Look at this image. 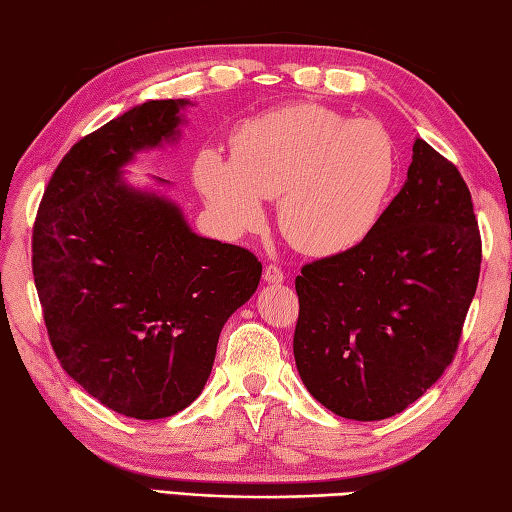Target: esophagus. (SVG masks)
I'll return each mask as SVG.
<instances>
[{"label":"esophagus","mask_w":512,"mask_h":512,"mask_svg":"<svg viewBox=\"0 0 512 512\" xmlns=\"http://www.w3.org/2000/svg\"><path fill=\"white\" fill-rule=\"evenodd\" d=\"M264 279H266L268 284H282L284 279H286V275H284V270L279 268L277 264H268L264 268Z\"/></svg>","instance_id":"34e87169"}]
</instances>
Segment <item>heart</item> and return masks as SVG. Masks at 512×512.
I'll use <instances>...</instances> for the list:
<instances>
[{"mask_svg": "<svg viewBox=\"0 0 512 512\" xmlns=\"http://www.w3.org/2000/svg\"><path fill=\"white\" fill-rule=\"evenodd\" d=\"M193 179L230 233L262 224L264 199L279 197L288 242L330 257L364 244L377 228L397 179V148L377 119L293 104L244 119L230 135V155L199 150Z\"/></svg>", "mask_w": 512, "mask_h": 512, "instance_id": "obj_1", "label": "heart"}]
</instances>
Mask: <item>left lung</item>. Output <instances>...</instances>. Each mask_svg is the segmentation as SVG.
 Segmentation results:
<instances>
[{"instance_id": "left-lung-1", "label": "left lung", "mask_w": 512, "mask_h": 512, "mask_svg": "<svg viewBox=\"0 0 512 512\" xmlns=\"http://www.w3.org/2000/svg\"><path fill=\"white\" fill-rule=\"evenodd\" d=\"M482 237L453 162L415 139L408 179L364 244L302 268L295 364L335 415L402 413L455 359Z\"/></svg>"}]
</instances>
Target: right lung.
I'll return each mask as SVG.
<instances>
[{
  "label": "right lung",
  "mask_w": 512,
  "mask_h": 512,
  "mask_svg": "<svg viewBox=\"0 0 512 512\" xmlns=\"http://www.w3.org/2000/svg\"><path fill=\"white\" fill-rule=\"evenodd\" d=\"M186 104L153 99L79 139L33 226L35 286L59 364L133 419L195 402L226 319L262 277L250 250L195 235L173 202L122 179L137 150L179 135Z\"/></svg>",
  "instance_id": "right-lung-1"
}]
</instances>
